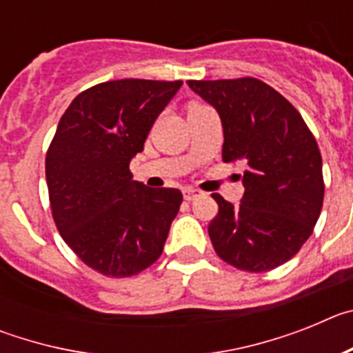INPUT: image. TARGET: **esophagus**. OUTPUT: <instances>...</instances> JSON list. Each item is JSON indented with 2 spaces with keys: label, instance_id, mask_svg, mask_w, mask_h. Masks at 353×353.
Returning <instances> with one entry per match:
<instances>
[{
  "label": "esophagus",
  "instance_id": "obj_1",
  "mask_svg": "<svg viewBox=\"0 0 353 353\" xmlns=\"http://www.w3.org/2000/svg\"><path fill=\"white\" fill-rule=\"evenodd\" d=\"M182 192H183V198H185L187 201H192V199H196L201 196V192L196 191V189H191V187H185Z\"/></svg>",
  "mask_w": 353,
  "mask_h": 353
}]
</instances>
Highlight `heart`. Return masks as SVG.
<instances>
[{"instance_id":"1","label":"heart","mask_w":353,"mask_h":353,"mask_svg":"<svg viewBox=\"0 0 353 353\" xmlns=\"http://www.w3.org/2000/svg\"><path fill=\"white\" fill-rule=\"evenodd\" d=\"M201 108H207V105H201V104H191L189 105V111H196V109H201Z\"/></svg>"}]
</instances>
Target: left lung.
<instances>
[{
  "instance_id": "8db88e82",
  "label": "left lung",
  "mask_w": 353,
  "mask_h": 353,
  "mask_svg": "<svg viewBox=\"0 0 353 353\" xmlns=\"http://www.w3.org/2000/svg\"><path fill=\"white\" fill-rule=\"evenodd\" d=\"M217 111L223 161L245 164L239 207L219 194L208 224L215 252L248 272H267L295 256L313 233L323 203L322 155L301 113L254 77L187 81Z\"/></svg>"
}]
</instances>
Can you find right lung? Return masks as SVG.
Masks as SVG:
<instances>
[{
    "mask_svg": "<svg viewBox=\"0 0 353 353\" xmlns=\"http://www.w3.org/2000/svg\"><path fill=\"white\" fill-rule=\"evenodd\" d=\"M182 81L118 79L92 86L61 117L46 157L52 217L84 263L111 277L162 254L182 192L132 180L129 164Z\"/></svg>",
    "mask_w": 353,
    "mask_h": 353,
    "instance_id": "add662e5",
    "label": "right lung"
}]
</instances>
